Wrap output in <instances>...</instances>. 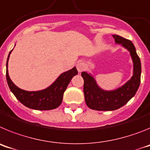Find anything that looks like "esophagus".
<instances>
[{
    "instance_id": "esophagus-1",
    "label": "esophagus",
    "mask_w": 150,
    "mask_h": 150,
    "mask_svg": "<svg viewBox=\"0 0 150 150\" xmlns=\"http://www.w3.org/2000/svg\"><path fill=\"white\" fill-rule=\"evenodd\" d=\"M85 68H86V65L83 62H78L76 64V69L79 72H82L83 71H84Z\"/></svg>"
}]
</instances>
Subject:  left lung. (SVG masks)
<instances>
[{
	"label": "left lung",
	"instance_id": "left-lung-1",
	"mask_svg": "<svg viewBox=\"0 0 150 150\" xmlns=\"http://www.w3.org/2000/svg\"><path fill=\"white\" fill-rule=\"evenodd\" d=\"M116 43L121 44L130 52L133 60V76L122 86L112 91H105L98 86L95 79L91 74L82 72L84 79L83 91L85 100L90 109L100 111H110L117 110L128 103L137 92L140 83L141 64L136 50L129 40L119 35H112Z\"/></svg>",
	"mask_w": 150,
	"mask_h": 150
}]
</instances>
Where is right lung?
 Listing matches in <instances>:
<instances>
[{
    "label": "right lung",
    "mask_w": 150,
    "mask_h": 150,
    "mask_svg": "<svg viewBox=\"0 0 150 150\" xmlns=\"http://www.w3.org/2000/svg\"><path fill=\"white\" fill-rule=\"evenodd\" d=\"M11 52L12 50L10 52L6 61V76L9 88L16 98L25 107L38 110H53L60 106L63 99L64 92L69 83L74 76L78 74L76 67H73L70 71L61 74L56 80L46 89L36 91H25L17 87L9 76L7 70L8 60Z\"/></svg>",
    "instance_id": "add662e5"
}]
</instances>
